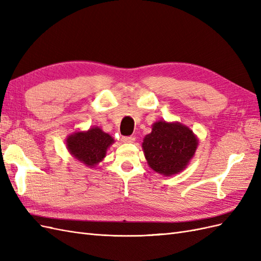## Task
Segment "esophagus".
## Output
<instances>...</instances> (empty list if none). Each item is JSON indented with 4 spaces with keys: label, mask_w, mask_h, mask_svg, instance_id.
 I'll return each mask as SVG.
<instances>
[{
    "label": "esophagus",
    "mask_w": 261,
    "mask_h": 261,
    "mask_svg": "<svg viewBox=\"0 0 261 261\" xmlns=\"http://www.w3.org/2000/svg\"><path fill=\"white\" fill-rule=\"evenodd\" d=\"M122 141H123V143H126V144H130V143H134V141H135V137H134V136H124V137H122Z\"/></svg>",
    "instance_id": "34e87169"
}]
</instances>
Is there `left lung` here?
I'll return each instance as SVG.
<instances>
[{
  "mask_svg": "<svg viewBox=\"0 0 261 261\" xmlns=\"http://www.w3.org/2000/svg\"><path fill=\"white\" fill-rule=\"evenodd\" d=\"M197 145L196 136L186 126L160 121L145 137L143 148L150 168L160 174L173 175L186 168Z\"/></svg>",
  "mask_w": 261,
  "mask_h": 261,
  "instance_id": "1",
  "label": "left lung"
}]
</instances>
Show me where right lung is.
Returning <instances> with one entry per match:
<instances>
[{"mask_svg": "<svg viewBox=\"0 0 261 261\" xmlns=\"http://www.w3.org/2000/svg\"><path fill=\"white\" fill-rule=\"evenodd\" d=\"M113 143V138L99 127H93L86 133H75L66 141L68 151L88 167H94L103 159L108 148Z\"/></svg>", "mask_w": 261, "mask_h": 261, "instance_id": "right-lung-1", "label": "right lung"}]
</instances>
